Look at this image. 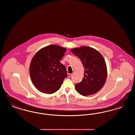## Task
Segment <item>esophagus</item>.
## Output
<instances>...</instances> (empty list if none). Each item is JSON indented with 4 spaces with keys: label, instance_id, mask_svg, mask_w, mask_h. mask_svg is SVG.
<instances>
[{
    "label": "esophagus",
    "instance_id": "1",
    "mask_svg": "<svg viewBox=\"0 0 135 135\" xmlns=\"http://www.w3.org/2000/svg\"><path fill=\"white\" fill-rule=\"evenodd\" d=\"M72 75V74H67V76H68V77H69V78L71 77Z\"/></svg>",
    "mask_w": 135,
    "mask_h": 135
}]
</instances>
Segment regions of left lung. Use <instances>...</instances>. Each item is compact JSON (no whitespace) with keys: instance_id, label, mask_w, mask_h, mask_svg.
Instances as JSON below:
<instances>
[{"instance_id":"1","label":"left lung","mask_w":135,"mask_h":135,"mask_svg":"<svg viewBox=\"0 0 135 135\" xmlns=\"http://www.w3.org/2000/svg\"><path fill=\"white\" fill-rule=\"evenodd\" d=\"M71 52L81 61L84 65V78L76 84V90L85 96L91 95L101 90L107 78V67L101 54L96 50L82 46L71 50Z\"/></svg>"}]
</instances>
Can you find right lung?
<instances>
[{
	"label": "right lung",
	"instance_id": "1",
	"mask_svg": "<svg viewBox=\"0 0 135 135\" xmlns=\"http://www.w3.org/2000/svg\"><path fill=\"white\" fill-rule=\"evenodd\" d=\"M66 49L56 45L41 49L32 58L30 65V78L39 91L46 94L57 91L67 77L64 65L60 63Z\"/></svg>",
	"mask_w": 135,
	"mask_h": 135
}]
</instances>
